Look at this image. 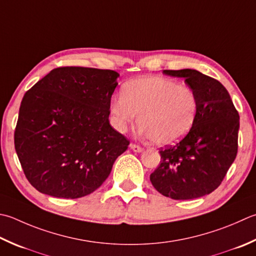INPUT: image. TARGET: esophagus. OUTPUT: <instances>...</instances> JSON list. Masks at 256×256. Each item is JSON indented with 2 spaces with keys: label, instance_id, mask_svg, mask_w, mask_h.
Masks as SVG:
<instances>
[{
  "label": "esophagus",
  "instance_id": "obj_1",
  "mask_svg": "<svg viewBox=\"0 0 256 256\" xmlns=\"http://www.w3.org/2000/svg\"><path fill=\"white\" fill-rule=\"evenodd\" d=\"M130 148H131L134 152H138V153L142 152L143 150H144L142 146H140V145H136V144H134V143H132L131 145H130Z\"/></svg>",
  "mask_w": 256,
  "mask_h": 256
}]
</instances>
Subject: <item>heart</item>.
<instances>
[{
    "label": "heart",
    "mask_w": 256,
    "mask_h": 256,
    "mask_svg": "<svg viewBox=\"0 0 256 256\" xmlns=\"http://www.w3.org/2000/svg\"><path fill=\"white\" fill-rule=\"evenodd\" d=\"M198 98L192 88L162 76L132 80L122 88L121 96L110 104L111 123L124 133L136 121L141 132L158 145L178 142L193 126Z\"/></svg>",
    "instance_id": "heart-1"
}]
</instances>
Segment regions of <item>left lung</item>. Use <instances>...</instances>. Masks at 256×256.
<instances>
[{"label": "left lung", "instance_id": "left-lung-1", "mask_svg": "<svg viewBox=\"0 0 256 256\" xmlns=\"http://www.w3.org/2000/svg\"><path fill=\"white\" fill-rule=\"evenodd\" d=\"M184 78L198 98L195 122L185 138L161 148V163L150 175L158 192L173 200H193L216 190L238 154L240 115L218 80L196 70H164Z\"/></svg>", "mask_w": 256, "mask_h": 256}]
</instances>
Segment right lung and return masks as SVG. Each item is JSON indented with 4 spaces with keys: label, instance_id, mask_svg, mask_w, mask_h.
Returning <instances> with one entry per match:
<instances>
[{
    "label": "right lung",
    "instance_id": "obj_1",
    "mask_svg": "<svg viewBox=\"0 0 256 256\" xmlns=\"http://www.w3.org/2000/svg\"><path fill=\"white\" fill-rule=\"evenodd\" d=\"M118 73L63 66L24 94L14 145L32 186L54 198H78L98 188L128 140L108 121Z\"/></svg>",
    "mask_w": 256,
    "mask_h": 256
}]
</instances>
